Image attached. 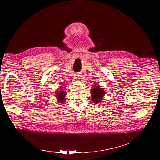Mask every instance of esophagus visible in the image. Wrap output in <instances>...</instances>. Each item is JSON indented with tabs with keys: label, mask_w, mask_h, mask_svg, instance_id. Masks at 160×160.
<instances>
[{
	"label": "esophagus",
	"mask_w": 160,
	"mask_h": 160,
	"mask_svg": "<svg viewBox=\"0 0 160 160\" xmlns=\"http://www.w3.org/2000/svg\"><path fill=\"white\" fill-rule=\"evenodd\" d=\"M81 73H77V74H76V75H75V78H76V79H77V80H79V79H81Z\"/></svg>",
	"instance_id": "obj_1"
}]
</instances>
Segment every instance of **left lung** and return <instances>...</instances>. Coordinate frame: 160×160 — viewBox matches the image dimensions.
Masks as SVG:
<instances>
[{"label":"left lung","instance_id":"1","mask_svg":"<svg viewBox=\"0 0 160 160\" xmlns=\"http://www.w3.org/2000/svg\"><path fill=\"white\" fill-rule=\"evenodd\" d=\"M94 87L95 88L91 91V99L94 103H98L102 101L105 95V91L103 88H101L99 86H97L96 84L94 85Z\"/></svg>","mask_w":160,"mask_h":160}]
</instances>
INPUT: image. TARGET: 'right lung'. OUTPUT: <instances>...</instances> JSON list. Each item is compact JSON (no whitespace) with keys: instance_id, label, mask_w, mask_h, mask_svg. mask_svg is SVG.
<instances>
[{"instance_id":"right-lung-1","label":"right lung","mask_w":160,"mask_h":160,"mask_svg":"<svg viewBox=\"0 0 160 160\" xmlns=\"http://www.w3.org/2000/svg\"><path fill=\"white\" fill-rule=\"evenodd\" d=\"M63 87H61L60 88V90L57 91V92H56V97L57 98L58 101L59 102H60V103H63L64 101H65V92L62 91V89Z\"/></svg>"}]
</instances>
